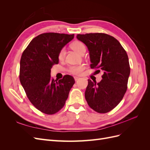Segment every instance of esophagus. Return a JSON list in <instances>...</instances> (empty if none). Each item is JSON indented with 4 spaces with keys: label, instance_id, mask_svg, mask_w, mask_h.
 <instances>
[{
    "label": "esophagus",
    "instance_id": "34e87169",
    "mask_svg": "<svg viewBox=\"0 0 150 150\" xmlns=\"http://www.w3.org/2000/svg\"><path fill=\"white\" fill-rule=\"evenodd\" d=\"M74 78V80H75L76 81H78L79 79H81L80 78H78V77H76V76H75Z\"/></svg>",
    "mask_w": 150,
    "mask_h": 150
}]
</instances>
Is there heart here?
<instances>
[{
  "instance_id": "heart-1",
  "label": "heart",
  "mask_w": 150,
  "mask_h": 150,
  "mask_svg": "<svg viewBox=\"0 0 150 150\" xmlns=\"http://www.w3.org/2000/svg\"><path fill=\"white\" fill-rule=\"evenodd\" d=\"M71 47L74 51H75L76 52H78L79 54L82 53L83 51H86V47L84 46V44L80 41L73 42L71 44ZM65 49L64 48L62 49L59 54V59H62L65 56ZM84 69V66L83 65H74L69 67V71L72 74L79 75L82 73V72L83 71Z\"/></svg>"
}]
</instances>
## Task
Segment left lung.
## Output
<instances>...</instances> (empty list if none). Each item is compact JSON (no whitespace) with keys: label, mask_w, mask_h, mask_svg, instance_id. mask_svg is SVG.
Instances as JSON below:
<instances>
[{"label":"left lung","mask_w":150,"mask_h":150,"mask_svg":"<svg viewBox=\"0 0 150 150\" xmlns=\"http://www.w3.org/2000/svg\"><path fill=\"white\" fill-rule=\"evenodd\" d=\"M76 38L88 49L91 68L103 71L99 83L88 79L86 100L95 111L108 112L120 103L126 91L130 74L128 55L118 40L106 34H78Z\"/></svg>","instance_id":"left-lung-1"}]
</instances>
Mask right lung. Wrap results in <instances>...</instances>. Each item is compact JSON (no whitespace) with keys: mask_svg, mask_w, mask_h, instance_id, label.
Instances as JSON below:
<instances>
[{"mask_svg":"<svg viewBox=\"0 0 150 150\" xmlns=\"http://www.w3.org/2000/svg\"><path fill=\"white\" fill-rule=\"evenodd\" d=\"M74 34L44 33L34 38L22 54L19 79L30 103L38 110L53 115L63 108L75 81L65 75L61 79L51 78V69L59 63L61 50Z\"/></svg>","mask_w":150,"mask_h":150,"instance_id":"add662e5","label":"right lung"}]
</instances>
